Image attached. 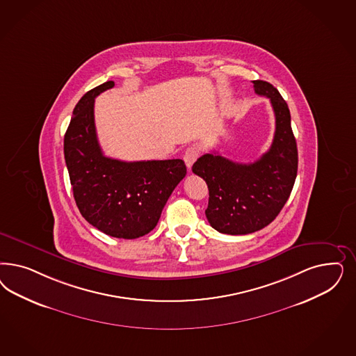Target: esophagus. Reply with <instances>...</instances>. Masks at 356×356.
Returning a JSON list of instances; mask_svg holds the SVG:
<instances>
[{"label": "esophagus", "mask_w": 356, "mask_h": 356, "mask_svg": "<svg viewBox=\"0 0 356 356\" xmlns=\"http://www.w3.org/2000/svg\"><path fill=\"white\" fill-rule=\"evenodd\" d=\"M199 154H200V149H199V147H196V145H191V147H188L187 149L184 150V161L188 170L191 169L193 163H194L196 159L199 157Z\"/></svg>", "instance_id": "obj_1"}]
</instances>
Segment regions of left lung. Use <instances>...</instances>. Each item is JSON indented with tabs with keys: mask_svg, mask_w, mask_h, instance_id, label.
<instances>
[{
	"mask_svg": "<svg viewBox=\"0 0 356 356\" xmlns=\"http://www.w3.org/2000/svg\"><path fill=\"white\" fill-rule=\"evenodd\" d=\"M252 83L255 92L267 97L274 108L275 135L270 149L252 163L233 162L213 152L193 165V172L208 186V222L233 236L254 233L274 221L298 175V147L287 102L270 82Z\"/></svg>",
	"mask_w": 356,
	"mask_h": 356,
	"instance_id": "1",
	"label": "left lung"
}]
</instances>
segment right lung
Masks as SVG:
<instances>
[{
    "label": "right lung",
    "instance_id": "1",
    "mask_svg": "<svg viewBox=\"0 0 356 356\" xmlns=\"http://www.w3.org/2000/svg\"><path fill=\"white\" fill-rule=\"evenodd\" d=\"M114 86V81H107L76 104L64 156L81 215L111 237L134 240L154 229L187 170L179 159L126 162L104 156L95 132L94 99Z\"/></svg>",
    "mask_w": 356,
    "mask_h": 356
}]
</instances>
